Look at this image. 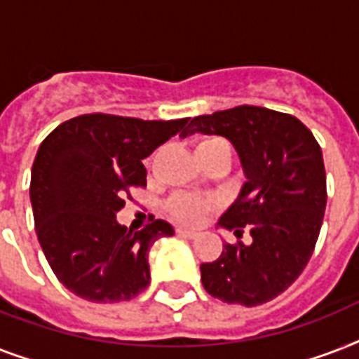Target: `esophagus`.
Masks as SVG:
<instances>
[{"instance_id": "34e87169", "label": "esophagus", "mask_w": 359, "mask_h": 359, "mask_svg": "<svg viewBox=\"0 0 359 359\" xmlns=\"http://www.w3.org/2000/svg\"><path fill=\"white\" fill-rule=\"evenodd\" d=\"M177 233H179L180 236H184V238H190V240L197 238V235H199V233H197V231L184 229V227H177Z\"/></svg>"}]
</instances>
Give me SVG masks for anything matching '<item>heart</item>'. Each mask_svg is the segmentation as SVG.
I'll list each match as a JSON object with an SVG mask.
<instances>
[{"instance_id":"1","label":"heart","mask_w":359,"mask_h":359,"mask_svg":"<svg viewBox=\"0 0 359 359\" xmlns=\"http://www.w3.org/2000/svg\"><path fill=\"white\" fill-rule=\"evenodd\" d=\"M199 147H227L231 145L222 137H208L199 143ZM197 147V149H199ZM212 208V201L205 199V197L197 196H188V194H177L171 197L169 201V212L173 214V218H177L182 224H197L199 219L205 216Z\"/></svg>"}]
</instances>
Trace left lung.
<instances>
[{
    "mask_svg": "<svg viewBox=\"0 0 359 359\" xmlns=\"http://www.w3.org/2000/svg\"><path fill=\"white\" fill-rule=\"evenodd\" d=\"M196 132L235 145L245 182L218 225L253 238L203 262V287L227 304H266L294 283L317 244L328 199L320 145L302 121L259 106L194 117L182 137Z\"/></svg>",
    "mask_w": 359,
    "mask_h": 359,
    "instance_id": "8db88e82",
    "label": "left lung"
}]
</instances>
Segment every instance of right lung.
I'll list each match as a JSON object with an SVG mask.
<instances>
[{"instance_id": "1", "label": "right lung", "mask_w": 359, "mask_h": 359, "mask_svg": "<svg viewBox=\"0 0 359 359\" xmlns=\"http://www.w3.org/2000/svg\"><path fill=\"white\" fill-rule=\"evenodd\" d=\"M190 119L143 121L87 114L65 121L42 141L31 169L35 231L57 279L83 300H132L151 283L149 250L175 235L163 219L132 233L117 212L147 186L143 160L186 134Z\"/></svg>"}]
</instances>
